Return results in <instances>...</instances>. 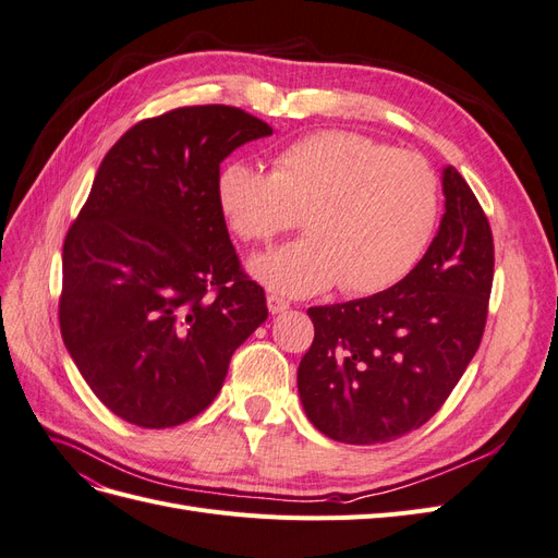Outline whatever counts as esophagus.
I'll return each mask as SVG.
<instances>
[{"label":"esophagus","instance_id":"1","mask_svg":"<svg viewBox=\"0 0 558 558\" xmlns=\"http://www.w3.org/2000/svg\"><path fill=\"white\" fill-rule=\"evenodd\" d=\"M289 307H291V302L286 300V298H281L277 293H269L267 295V310H269V314H281V312H286Z\"/></svg>","mask_w":558,"mask_h":558}]
</instances>
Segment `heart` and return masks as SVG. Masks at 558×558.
<instances>
[{
    "instance_id": "heart-1",
    "label": "heart",
    "mask_w": 558,
    "mask_h": 558,
    "mask_svg": "<svg viewBox=\"0 0 558 558\" xmlns=\"http://www.w3.org/2000/svg\"><path fill=\"white\" fill-rule=\"evenodd\" d=\"M218 207L246 242H272L305 216L307 238L251 263L258 281L305 298L340 283L377 293L424 256L440 216L428 162L359 132H316L283 146L272 172L234 160L216 183Z\"/></svg>"
}]
</instances>
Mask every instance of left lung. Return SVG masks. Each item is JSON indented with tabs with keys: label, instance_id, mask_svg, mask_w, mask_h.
Returning <instances> with one entry per match:
<instances>
[{
	"label": "left lung",
	"instance_id": "8db88e82",
	"mask_svg": "<svg viewBox=\"0 0 558 558\" xmlns=\"http://www.w3.org/2000/svg\"><path fill=\"white\" fill-rule=\"evenodd\" d=\"M445 216L426 256L391 289L310 307L298 367L312 424L347 445H381L442 408L480 349L494 283V234L465 179L445 167Z\"/></svg>",
	"mask_w": 558,
	"mask_h": 558
}]
</instances>
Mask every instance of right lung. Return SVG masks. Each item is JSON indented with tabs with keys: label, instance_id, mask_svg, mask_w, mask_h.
I'll list each match as a JSON object with an SVG mask.
<instances>
[{
	"label": "right lung",
	"instance_id": "add662e5",
	"mask_svg": "<svg viewBox=\"0 0 558 558\" xmlns=\"http://www.w3.org/2000/svg\"><path fill=\"white\" fill-rule=\"evenodd\" d=\"M272 128L238 107H181L130 128L62 246L60 332L107 408L142 428L207 410L267 318L218 207L221 162Z\"/></svg>",
	"mask_w": 558,
	"mask_h": 558
}]
</instances>
